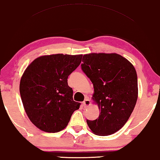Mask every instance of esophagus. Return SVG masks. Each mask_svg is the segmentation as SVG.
<instances>
[{"mask_svg": "<svg viewBox=\"0 0 160 160\" xmlns=\"http://www.w3.org/2000/svg\"><path fill=\"white\" fill-rule=\"evenodd\" d=\"M90 105H91V102L88 98L85 99V100L82 102V106H84V108H87V107L89 106Z\"/></svg>", "mask_w": 160, "mask_h": 160, "instance_id": "1", "label": "esophagus"}]
</instances>
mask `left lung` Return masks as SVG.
<instances>
[{
    "label": "left lung",
    "instance_id": "obj_1",
    "mask_svg": "<svg viewBox=\"0 0 160 160\" xmlns=\"http://www.w3.org/2000/svg\"><path fill=\"white\" fill-rule=\"evenodd\" d=\"M81 68L93 83L92 99L100 111L87 124L96 135L114 134L128 121L138 98L134 66L120 54L91 53L83 55Z\"/></svg>",
    "mask_w": 160,
    "mask_h": 160
}]
</instances>
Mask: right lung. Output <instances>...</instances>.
<instances>
[{"mask_svg":"<svg viewBox=\"0 0 160 160\" xmlns=\"http://www.w3.org/2000/svg\"><path fill=\"white\" fill-rule=\"evenodd\" d=\"M82 54L40 56L26 68L20 94L30 121L40 130L56 133L67 126L80 102L73 100L68 77L78 67Z\"/></svg>","mask_w":160,"mask_h":160,"instance_id":"add662e5","label":"right lung"}]
</instances>
